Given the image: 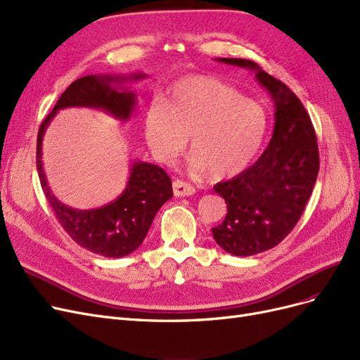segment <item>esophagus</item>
Listing matches in <instances>:
<instances>
[{
    "mask_svg": "<svg viewBox=\"0 0 360 360\" xmlns=\"http://www.w3.org/2000/svg\"><path fill=\"white\" fill-rule=\"evenodd\" d=\"M195 193L193 185L188 182H184L181 179L173 181V194L176 197H185V195H193Z\"/></svg>",
    "mask_w": 360,
    "mask_h": 360,
    "instance_id": "1",
    "label": "esophagus"
}]
</instances>
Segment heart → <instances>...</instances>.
<instances>
[{
    "label": "heart",
    "mask_w": 360,
    "mask_h": 360,
    "mask_svg": "<svg viewBox=\"0 0 360 360\" xmlns=\"http://www.w3.org/2000/svg\"><path fill=\"white\" fill-rule=\"evenodd\" d=\"M268 127L259 101L202 75L178 80L165 101H154L145 113V137L157 160L172 163L188 137V167L215 179L245 170L260 153Z\"/></svg>",
    "instance_id": "1"
}]
</instances>
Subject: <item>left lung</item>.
Returning <instances> with one entry per match:
<instances>
[{"label": "left lung", "instance_id": "1", "mask_svg": "<svg viewBox=\"0 0 360 360\" xmlns=\"http://www.w3.org/2000/svg\"><path fill=\"white\" fill-rule=\"evenodd\" d=\"M215 61L254 72L275 104L274 134L262 157L214 185L227 203L224 221L212 229L214 239L233 256L248 257L278 245L299 221L319 175V145L304 104L281 80L250 60Z\"/></svg>", "mask_w": 360, "mask_h": 360}]
</instances>
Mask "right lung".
I'll list each match as a JSON object with an SVG mask.
<instances>
[{
	"mask_svg": "<svg viewBox=\"0 0 360 360\" xmlns=\"http://www.w3.org/2000/svg\"><path fill=\"white\" fill-rule=\"evenodd\" d=\"M145 77V73L80 77L63 92L39 129L36 163L46 199L70 238L80 247L104 257L129 256L142 245L155 214L173 197L170 178L161 167L136 160L118 199L96 210H75L58 200L49 188L41 160L43 136L58 110L65 108L100 109L120 121H129L137 97L127 84Z\"/></svg>",
	"mask_w": 360,
	"mask_h": 360,
	"instance_id": "1",
	"label": "right lung"
}]
</instances>
